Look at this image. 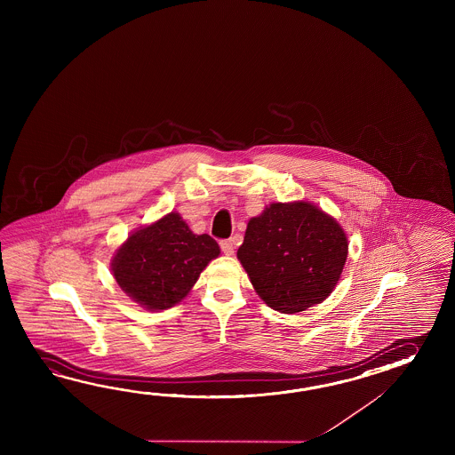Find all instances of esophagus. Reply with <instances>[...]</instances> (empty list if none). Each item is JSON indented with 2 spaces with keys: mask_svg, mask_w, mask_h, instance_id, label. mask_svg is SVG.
Masks as SVG:
<instances>
[{
  "mask_svg": "<svg viewBox=\"0 0 455 455\" xmlns=\"http://www.w3.org/2000/svg\"><path fill=\"white\" fill-rule=\"evenodd\" d=\"M220 245H221V251H223V253H226V255H232L234 253V241L232 239H226V241L220 242Z\"/></svg>",
  "mask_w": 455,
  "mask_h": 455,
  "instance_id": "34e87169",
  "label": "esophagus"
}]
</instances>
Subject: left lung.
<instances>
[{
    "instance_id": "obj_1",
    "label": "left lung",
    "mask_w": 455,
    "mask_h": 455,
    "mask_svg": "<svg viewBox=\"0 0 455 455\" xmlns=\"http://www.w3.org/2000/svg\"><path fill=\"white\" fill-rule=\"evenodd\" d=\"M347 257L348 239L341 226L309 202L267 206L247 224L237 251L257 294L281 314L327 299Z\"/></svg>"
}]
</instances>
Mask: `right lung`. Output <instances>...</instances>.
Here are the masks:
<instances>
[{
    "instance_id": "obj_1",
    "label": "right lung",
    "mask_w": 455,
    "mask_h": 455,
    "mask_svg": "<svg viewBox=\"0 0 455 455\" xmlns=\"http://www.w3.org/2000/svg\"><path fill=\"white\" fill-rule=\"evenodd\" d=\"M218 255L213 237L196 235L180 214L169 213L126 239L112 259V273L140 306L164 310L184 299Z\"/></svg>"
}]
</instances>
